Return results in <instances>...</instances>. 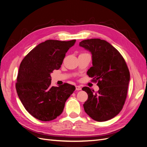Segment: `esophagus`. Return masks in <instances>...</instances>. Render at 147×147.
Here are the masks:
<instances>
[{"label":"esophagus","mask_w":147,"mask_h":147,"mask_svg":"<svg viewBox=\"0 0 147 147\" xmlns=\"http://www.w3.org/2000/svg\"><path fill=\"white\" fill-rule=\"evenodd\" d=\"M76 89L77 90H80L82 89V88H81V86H76Z\"/></svg>","instance_id":"esophagus-1"}]
</instances>
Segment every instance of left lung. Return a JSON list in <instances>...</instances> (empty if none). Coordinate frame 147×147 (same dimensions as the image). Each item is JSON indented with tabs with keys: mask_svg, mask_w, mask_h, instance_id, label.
I'll use <instances>...</instances> for the list:
<instances>
[{
	"mask_svg": "<svg viewBox=\"0 0 147 147\" xmlns=\"http://www.w3.org/2000/svg\"><path fill=\"white\" fill-rule=\"evenodd\" d=\"M79 45L92 53L93 66L87 74L93 78L92 81L98 82L99 88L96 93L88 87L82 88L88 95L84 110L95 121L110 120L120 112L126 99L130 73L126 61L114 46L104 40H84Z\"/></svg>",
	"mask_w": 147,
	"mask_h": 147,
	"instance_id": "obj_1",
	"label": "left lung"
}]
</instances>
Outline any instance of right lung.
Instances as JSON below:
<instances>
[{
    "mask_svg": "<svg viewBox=\"0 0 147 147\" xmlns=\"http://www.w3.org/2000/svg\"><path fill=\"white\" fill-rule=\"evenodd\" d=\"M76 40H48L38 44L21 61L15 84L26 110L36 119L48 121L63 113L67 99L74 91L68 83L51 86V73L58 69Z\"/></svg>",
    "mask_w": 147,
    "mask_h": 147,
    "instance_id": "obj_1",
    "label": "right lung"
}]
</instances>
